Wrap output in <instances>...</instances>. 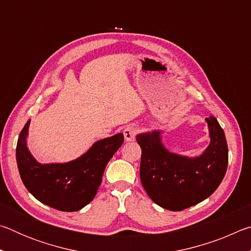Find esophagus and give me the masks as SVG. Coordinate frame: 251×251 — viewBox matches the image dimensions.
Masks as SVG:
<instances>
[{"label": "esophagus", "mask_w": 251, "mask_h": 251, "mask_svg": "<svg viewBox=\"0 0 251 251\" xmlns=\"http://www.w3.org/2000/svg\"><path fill=\"white\" fill-rule=\"evenodd\" d=\"M137 134V128L135 126H127L124 129V137L126 142H133L136 138Z\"/></svg>", "instance_id": "34e87169"}]
</instances>
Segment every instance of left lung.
Returning <instances> with one entry per match:
<instances>
[{
  "instance_id": "8db88e82",
  "label": "left lung",
  "mask_w": 251,
  "mask_h": 251,
  "mask_svg": "<svg viewBox=\"0 0 251 251\" xmlns=\"http://www.w3.org/2000/svg\"><path fill=\"white\" fill-rule=\"evenodd\" d=\"M210 144L201 156L174 154L161 143V131L138 134L142 148L141 181L148 196L167 210L180 211L205 201L218 188L228 166L224 129L214 116L206 118Z\"/></svg>"
}]
</instances>
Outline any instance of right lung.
I'll return each mask as SVG.
<instances>
[{
	"label": "right lung",
	"mask_w": 251,
	"mask_h": 251,
	"mask_svg": "<svg viewBox=\"0 0 251 251\" xmlns=\"http://www.w3.org/2000/svg\"><path fill=\"white\" fill-rule=\"evenodd\" d=\"M29 121L16 145L20 176L37 201L54 209L77 211L88 205L99 190L105 167L124 142L122 133L101 139L84 155L64 164H40L28 151Z\"/></svg>",
	"instance_id": "right-lung-1"
}]
</instances>
